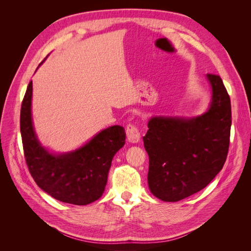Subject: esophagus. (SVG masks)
<instances>
[{"instance_id":"esophagus-1","label":"esophagus","mask_w":251,"mask_h":251,"mask_svg":"<svg viewBox=\"0 0 251 251\" xmlns=\"http://www.w3.org/2000/svg\"><path fill=\"white\" fill-rule=\"evenodd\" d=\"M126 137L128 142L131 143H137L139 142L140 138H141V135L140 132L138 130V127L134 126V125H128L126 126Z\"/></svg>"}]
</instances>
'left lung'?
<instances>
[{
	"instance_id": "obj_1",
	"label": "left lung",
	"mask_w": 251,
	"mask_h": 251,
	"mask_svg": "<svg viewBox=\"0 0 251 251\" xmlns=\"http://www.w3.org/2000/svg\"><path fill=\"white\" fill-rule=\"evenodd\" d=\"M208 108L201 115L153 116L142 138L149 154L151 193L177 202L206 187L222 170L229 147L230 98L221 77L206 74Z\"/></svg>"
}]
</instances>
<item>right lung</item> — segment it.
<instances>
[{"mask_svg": "<svg viewBox=\"0 0 251 251\" xmlns=\"http://www.w3.org/2000/svg\"><path fill=\"white\" fill-rule=\"evenodd\" d=\"M31 104L30 81L22 103L20 125L26 162L35 183L64 203L87 205L100 199L107 185L112 159L126 143L125 127L109 126L77 149L55 153L37 138Z\"/></svg>", "mask_w": 251, "mask_h": 251, "instance_id": "right-lung-1", "label": "right lung"}]
</instances>
